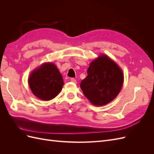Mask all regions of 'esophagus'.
Wrapping results in <instances>:
<instances>
[{
	"label": "esophagus",
	"instance_id": "obj_1",
	"mask_svg": "<svg viewBox=\"0 0 154 154\" xmlns=\"http://www.w3.org/2000/svg\"><path fill=\"white\" fill-rule=\"evenodd\" d=\"M71 82H73L74 83H76V80L74 78H71Z\"/></svg>",
	"mask_w": 154,
	"mask_h": 154
}]
</instances>
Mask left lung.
Returning <instances> with one entry per match:
<instances>
[{
  "label": "left lung",
  "mask_w": 154,
  "mask_h": 154,
  "mask_svg": "<svg viewBox=\"0 0 154 154\" xmlns=\"http://www.w3.org/2000/svg\"><path fill=\"white\" fill-rule=\"evenodd\" d=\"M87 76L80 83L87 98L96 106L105 105L112 101L122 89L124 76L114 60L102 54L91 63Z\"/></svg>",
  "instance_id": "obj_1"
}]
</instances>
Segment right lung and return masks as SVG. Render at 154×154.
Instances as JSON below:
<instances>
[{"label":"right lung","instance_id":"right-lung-1","mask_svg":"<svg viewBox=\"0 0 154 154\" xmlns=\"http://www.w3.org/2000/svg\"><path fill=\"white\" fill-rule=\"evenodd\" d=\"M28 84L35 96L42 100L49 101L62 91L63 80L56 65L47 62L33 70L28 78Z\"/></svg>","mask_w":154,"mask_h":154}]
</instances>
